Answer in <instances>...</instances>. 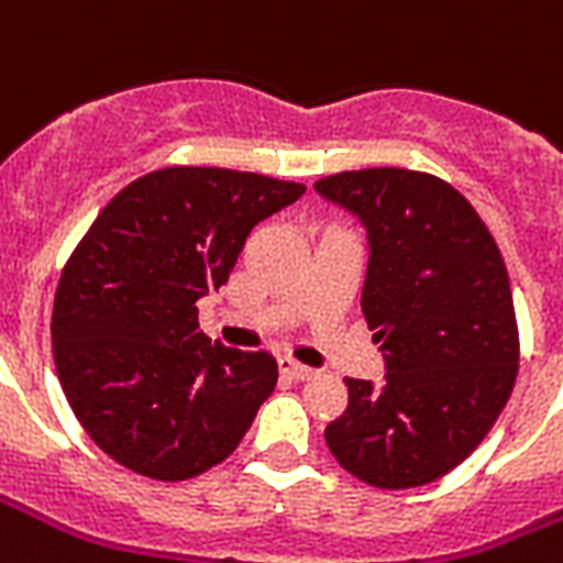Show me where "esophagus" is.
<instances>
[{"instance_id": "obj_1", "label": "esophagus", "mask_w": 563, "mask_h": 563, "mask_svg": "<svg viewBox=\"0 0 563 563\" xmlns=\"http://www.w3.org/2000/svg\"><path fill=\"white\" fill-rule=\"evenodd\" d=\"M277 365H280L283 377H289V379H310V377H313V371H310V367L301 365V362H295V358H289V355H280V358H277Z\"/></svg>"}]
</instances>
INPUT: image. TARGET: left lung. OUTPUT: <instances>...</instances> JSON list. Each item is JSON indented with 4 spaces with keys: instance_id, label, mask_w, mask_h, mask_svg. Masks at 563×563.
Here are the masks:
<instances>
[{
    "instance_id": "left-lung-1",
    "label": "left lung",
    "mask_w": 563,
    "mask_h": 563,
    "mask_svg": "<svg viewBox=\"0 0 563 563\" xmlns=\"http://www.w3.org/2000/svg\"><path fill=\"white\" fill-rule=\"evenodd\" d=\"M317 192L365 222L362 313L386 379L346 377L350 401L325 428L343 471L374 488L446 476L492 431L519 374L507 265L467 198L434 174L362 168Z\"/></svg>"
}]
</instances>
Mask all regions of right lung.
I'll list each match as a JSON object with an SVG mask.
<instances>
[{
    "mask_svg": "<svg viewBox=\"0 0 563 563\" xmlns=\"http://www.w3.org/2000/svg\"><path fill=\"white\" fill-rule=\"evenodd\" d=\"M301 192L265 174L172 165L123 186L80 238L54 295L56 377L117 464L180 483L244 440L277 362L210 346L196 301L229 280L253 225Z\"/></svg>",
    "mask_w": 563,
    "mask_h": 563,
    "instance_id": "obj_1",
    "label": "right lung"
}]
</instances>
